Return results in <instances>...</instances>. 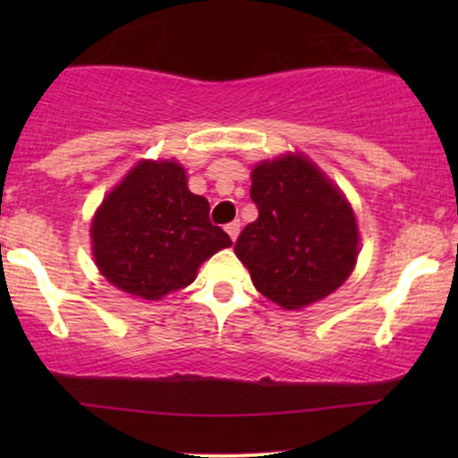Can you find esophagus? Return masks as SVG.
<instances>
[{
	"mask_svg": "<svg viewBox=\"0 0 458 458\" xmlns=\"http://www.w3.org/2000/svg\"><path fill=\"white\" fill-rule=\"evenodd\" d=\"M225 233H228L230 239L236 241V236H239V233H241V224L239 222L228 224V225H225Z\"/></svg>",
	"mask_w": 458,
	"mask_h": 458,
	"instance_id": "34e87169",
	"label": "esophagus"
}]
</instances>
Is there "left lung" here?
<instances>
[{
  "label": "left lung",
  "instance_id": "8db88e82",
  "mask_svg": "<svg viewBox=\"0 0 458 458\" xmlns=\"http://www.w3.org/2000/svg\"><path fill=\"white\" fill-rule=\"evenodd\" d=\"M250 196L259 219L239 234L234 254L256 291L299 310L343 286L360 254L355 213L308 157L259 163Z\"/></svg>",
  "mask_w": 458,
  "mask_h": 458
}]
</instances>
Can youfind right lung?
<instances>
[{"label":"right lung","instance_id":"add662e5","mask_svg":"<svg viewBox=\"0 0 458 458\" xmlns=\"http://www.w3.org/2000/svg\"><path fill=\"white\" fill-rule=\"evenodd\" d=\"M90 234L105 280L150 301L189 286L204 260L233 245L176 161H140L103 199Z\"/></svg>","mask_w":458,"mask_h":458}]
</instances>
